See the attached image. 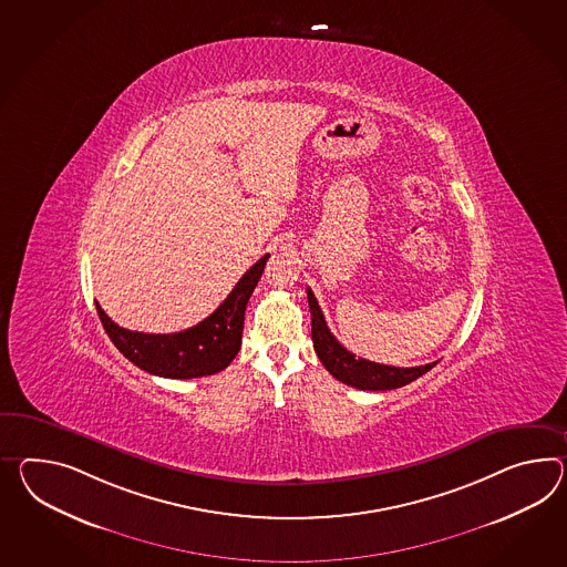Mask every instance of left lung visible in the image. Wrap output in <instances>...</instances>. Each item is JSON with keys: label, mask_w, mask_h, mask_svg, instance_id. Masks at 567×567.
<instances>
[{"label": "left lung", "mask_w": 567, "mask_h": 567, "mask_svg": "<svg viewBox=\"0 0 567 567\" xmlns=\"http://www.w3.org/2000/svg\"><path fill=\"white\" fill-rule=\"evenodd\" d=\"M307 301H309V311H311L313 348L318 352L321 364L344 385L357 386L362 391L398 389V386L408 385V383L415 381L417 377L429 373L430 369L436 367V362H439L436 360V362H430L424 367L400 369V367H389V364H379V362H371V360L357 359L352 352H348L344 346L333 338V333L330 332L326 318L321 313L318 299H316L311 289H307Z\"/></svg>", "instance_id": "8db88e82"}]
</instances>
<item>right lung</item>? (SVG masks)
<instances>
[{
  "label": "right lung",
  "instance_id": "1",
  "mask_svg": "<svg viewBox=\"0 0 567 567\" xmlns=\"http://www.w3.org/2000/svg\"><path fill=\"white\" fill-rule=\"evenodd\" d=\"M268 258L270 254L254 264L208 318L184 332H131L116 326L96 303L97 316L112 344L147 373L166 379H196L221 373L239 352L246 305L262 277Z\"/></svg>",
  "mask_w": 567,
  "mask_h": 567
}]
</instances>
